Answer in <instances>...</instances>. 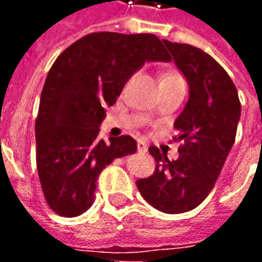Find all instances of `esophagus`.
I'll list each match as a JSON object with an SVG mask.
<instances>
[{
    "instance_id": "34e87169",
    "label": "esophagus",
    "mask_w": 262,
    "mask_h": 262,
    "mask_svg": "<svg viewBox=\"0 0 262 262\" xmlns=\"http://www.w3.org/2000/svg\"><path fill=\"white\" fill-rule=\"evenodd\" d=\"M137 151L139 153H147V146H146V143H143V142H137Z\"/></svg>"
}]
</instances>
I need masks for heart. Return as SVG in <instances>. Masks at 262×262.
Instances as JSON below:
<instances>
[{
  "mask_svg": "<svg viewBox=\"0 0 262 262\" xmlns=\"http://www.w3.org/2000/svg\"><path fill=\"white\" fill-rule=\"evenodd\" d=\"M177 77H180V75L177 74V73H165V74L163 75V78H161V81L170 80V78H177Z\"/></svg>",
  "mask_w": 262,
  "mask_h": 262,
  "instance_id": "1",
  "label": "heart"
}]
</instances>
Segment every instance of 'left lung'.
I'll use <instances>...</instances> for the list:
<instances>
[{
    "label": "left lung",
    "mask_w": 262,
    "mask_h": 262,
    "mask_svg": "<svg viewBox=\"0 0 262 262\" xmlns=\"http://www.w3.org/2000/svg\"><path fill=\"white\" fill-rule=\"evenodd\" d=\"M189 85V99L174 122L180 157L170 161L156 146L153 176L137 180V189L164 213L192 210L208 196L234 143L242 114L236 85L216 60L185 43L163 40Z\"/></svg>",
    "instance_id": "1"
}]
</instances>
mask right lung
Here are the masks:
<instances>
[{
  "instance_id": "add662e5",
  "label": "right lung",
  "mask_w": 262,
  "mask_h": 262,
  "mask_svg": "<svg viewBox=\"0 0 262 262\" xmlns=\"http://www.w3.org/2000/svg\"><path fill=\"white\" fill-rule=\"evenodd\" d=\"M151 33L94 32L56 59L43 85L35 137L36 167L48 205L74 217L94 202L98 176L115 159L136 153L130 136L98 139L105 108L146 61H170Z\"/></svg>"
}]
</instances>
